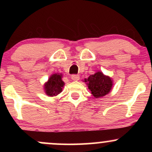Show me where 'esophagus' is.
<instances>
[{
    "mask_svg": "<svg viewBox=\"0 0 152 152\" xmlns=\"http://www.w3.org/2000/svg\"><path fill=\"white\" fill-rule=\"evenodd\" d=\"M71 78H72L74 81H78V80H79V76L76 74H73L72 76H71Z\"/></svg>",
    "mask_w": 152,
    "mask_h": 152,
    "instance_id": "34e87169",
    "label": "esophagus"
}]
</instances>
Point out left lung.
<instances>
[{
	"instance_id": "left-lung-1",
	"label": "left lung",
	"mask_w": 152,
	"mask_h": 152,
	"mask_svg": "<svg viewBox=\"0 0 152 152\" xmlns=\"http://www.w3.org/2000/svg\"><path fill=\"white\" fill-rule=\"evenodd\" d=\"M84 81L87 82L88 88L95 98L104 96L109 94L112 87V81L111 78L99 71L91 75Z\"/></svg>"
}]
</instances>
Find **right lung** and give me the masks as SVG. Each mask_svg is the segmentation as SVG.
<instances>
[{"label": "right lung", "instance_id": "obj_1", "mask_svg": "<svg viewBox=\"0 0 152 152\" xmlns=\"http://www.w3.org/2000/svg\"><path fill=\"white\" fill-rule=\"evenodd\" d=\"M61 77V74H53L45 83V91L48 96H56L62 91V88L65 83L62 81Z\"/></svg>", "mask_w": 152, "mask_h": 152}]
</instances>
